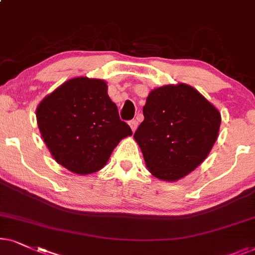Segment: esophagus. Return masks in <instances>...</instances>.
Wrapping results in <instances>:
<instances>
[{"mask_svg": "<svg viewBox=\"0 0 255 255\" xmlns=\"http://www.w3.org/2000/svg\"><path fill=\"white\" fill-rule=\"evenodd\" d=\"M137 125H138V124H137V121H136V120H134V119H133V120H130V121H129V126H130L131 130H133V131L136 130Z\"/></svg>", "mask_w": 255, "mask_h": 255, "instance_id": "esophagus-1", "label": "esophagus"}]
</instances>
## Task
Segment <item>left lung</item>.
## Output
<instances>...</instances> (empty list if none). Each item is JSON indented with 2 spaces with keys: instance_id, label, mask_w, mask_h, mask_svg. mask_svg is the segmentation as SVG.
<instances>
[{
  "instance_id": "obj_1",
  "label": "left lung",
  "mask_w": 255,
  "mask_h": 255,
  "mask_svg": "<svg viewBox=\"0 0 255 255\" xmlns=\"http://www.w3.org/2000/svg\"><path fill=\"white\" fill-rule=\"evenodd\" d=\"M143 115L134 138L149 171L163 181L195 170L212 149L222 122L219 112L185 84L151 91Z\"/></svg>"
}]
</instances>
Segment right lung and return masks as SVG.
<instances>
[{
    "mask_svg": "<svg viewBox=\"0 0 255 255\" xmlns=\"http://www.w3.org/2000/svg\"><path fill=\"white\" fill-rule=\"evenodd\" d=\"M36 117L53 158L79 175L100 170L119 142L133 134L108 97L106 83L86 77L53 91L39 104Z\"/></svg>",
    "mask_w": 255,
    "mask_h": 255,
    "instance_id": "obj_1",
    "label": "right lung"
}]
</instances>
